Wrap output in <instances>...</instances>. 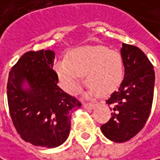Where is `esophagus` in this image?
Returning a JSON list of instances; mask_svg holds the SVG:
<instances>
[{
	"instance_id": "obj_1",
	"label": "esophagus",
	"mask_w": 160,
	"mask_h": 160,
	"mask_svg": "<svg viewBox=\"0 0 160 160\" xmlns=\"http://www.w3.org/2000/svg\"><path fill=\"white\" fill-rule=\"evenodd\" d=\"M94 106H95L94 102H85V103H83V107H84L85 109L92 110L94 108Z\"/></svg>"
}]
</instances>
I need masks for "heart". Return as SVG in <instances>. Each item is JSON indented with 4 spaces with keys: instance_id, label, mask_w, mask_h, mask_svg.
Masks as SVG:
<instances>
[{
    "instance_id": "1",
    "label": "heart",
    "mask_w": 160,
    "mask_h": 160,
    "mask_svg": "<svg viewBox=\"0 0 160 160\" xmlns=\"http://www.w3.org/2000/svg\"><path fill=\"white\" fill-rule=\"evenodd\" d=\"M55 70L61 87L69 94L80 93L83 77L90 85L89 94H108L123 78V63L117 51L104 47H82L71 50L67 59L58 60Z\"/></svg>"
}]
</instances>
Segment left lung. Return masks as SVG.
<instances>
[{
    "label": "left lung",
    "mask_w": 160,
    "mask_h": 160,
    "mask_svg": "<svg viewBox=\"0 0 160 160\" xmlns=\"http://www.w3.org/2000/svg\"><path fill=\"white\" fill-rule=\"evenodd\" d=\"M121 56L124 77L118 91L106 100L112 112L109 121L101 126L106 138L118 143L134 138L146 124L155 84L153 65L140 48L123 43Z\"/></svg>",
    "instance_id": "obj_1"
}]
</instances>
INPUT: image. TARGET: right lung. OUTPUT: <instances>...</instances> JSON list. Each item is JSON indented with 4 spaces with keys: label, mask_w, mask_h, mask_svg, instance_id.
Returning a JSON list of instances; mask_svg holds the SVG:
<instances>
[{
    "label": "right lung",
    "mask_w": 160,
    "mask_h": 160,
    "mask_svg": "<svg viewBox=\"0 0 160 160\" xmlns=\"http://www.w3.org/2000/svg\"><path fill=\"white\" fill-rule=\"evenodd\" d=\"M51 50L24 53L9 72L7 100L12 123L26 142L56 148L68 137L71 112L80 108L78 99L58 86ZM26 81L28 89L22 84Z\"/></svg>",
    "instance_id": "1"
}]
</instances>
